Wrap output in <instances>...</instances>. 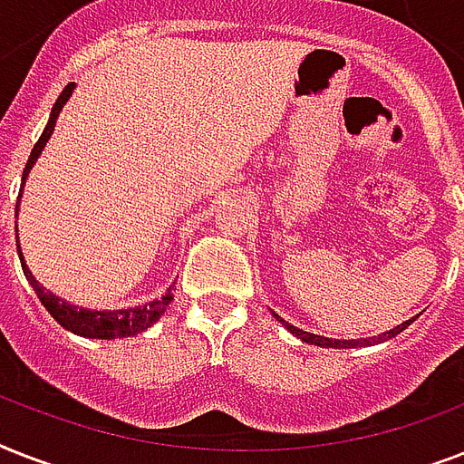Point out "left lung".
Segmentation results:
<instances>
[{"mask_svg": "<svg viewBox=\"0 0 464 464\" xmlns=\"http://www.w3.org/2000/svg\"><path fill=\"white\" fill-rule=\"evenodd\" d=\"M275 317H276V320H279V323L284 324V327H286V330L291 332V334H296V337L301 339V342H305V344L334 346V349H353V346L368 344V339H361V342H359V339H330V337H320V334H310V332L298 330V327L289 324V323H286V320H282V317L276 315V313H275ZM411 323H414V317H411V320H407V323L397 324V327H392V330H390V332H382V334H378V337H375L373 342H385V339H392V337H395V334H400V332H402L404 327H407V324H411Z\"/></svg>", "mask_w": 464, "mask_h": 464, "instance_id": "left-lung-1", "label": "left lung"}]
</instances>
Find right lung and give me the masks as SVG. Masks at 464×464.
Wrapping results in <instances>:
<instances>
[{
  "mask_svg": "<svg viewBox=\"0 0 464 464\" xmlns=\"http://www.w3.org/2000/svg\"><path fill=\"white\" fill-rule=\"evenodd\" d=\"M76 83H67L64 91L60 93L57 98V103L53 105V112H50V120H47V127L43 130L40 134L38 144L33 147L31 151V159L25 163L24 168V182L31 173L33 163L38 160V156L43 154V149H45L47 140H50V134L54 130V122L60 118V111L64 108V103L69 101L72 96V91H74ZM24 192V188H21ZM21 192H18V199H21ZM16 214H18V204H16ZM18 238V236H16ZM18 257H21V267H24V275L25 279L31 282L33 291L38 294L40 304L45 305V310L50 315L57 320V323L64 327V330L74 332V334H82V337H89V339H122V337H132V334H140L144 332L147 327L159 320L163 313H166L168 304L173 301V294L168 291L163 298H156L151 304L147 305H137V308H127V310H91V308H79V305H72L67 301H62L60 296H53L45 286H40L35 282V276L31 275V269L25 267V260L24 255H21V246H18Z\"/></svg>",
  "mask_w": 464,
  "mask_h": 464,
  "instance_id": "1",
  "label": "right lung"
}]
</instances>
